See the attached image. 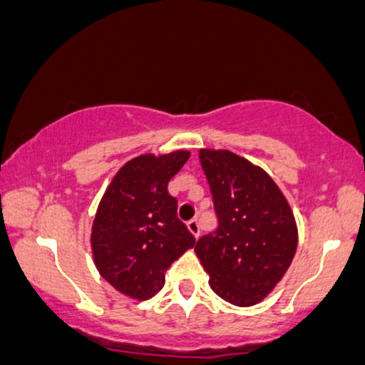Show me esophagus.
Instances as JSON below:
<instances>
[{
	"mask_svg": "<svg viewBox=\"0 0 365 365\" xmlns=\"http://www.w3.org/2000/svg\"><path fill=\"white\" fill-rule=\"evenodd\" d=\"M187 228L190 230V233L194 237H199V221H197V217H192L190 221L187 223Z\"/></svg>",
	"mask_w": 365,
	"mask_h": 365,
	"instance_id": "34e87169",
	"label": "esophagus"
}]
</instances>
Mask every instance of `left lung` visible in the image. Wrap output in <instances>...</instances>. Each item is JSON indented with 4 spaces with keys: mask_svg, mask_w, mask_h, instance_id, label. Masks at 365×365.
Wrapping results in <instances>:
<instances>
[{
    "mask_svg": "<svg viewBox=\"0 0 365 365\" xmlns=\"http://www.w3.org/2000/svg\"><path fill=\"white\" fill-rule=\"evenodd\" d=\"M217 228L195 254L212 292L226 302H261L287 273L297 250V225L287 199L262 168L230 150H199Z\"/></svg>",
    "mask_w": 365,
    "mask_h": 365,
    "instance_id": "8db88e82",
    "label": "left lung"
}]
</instances>
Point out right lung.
Returning <instances> with one entry per match:
<instances>
[{
    "label": "right lung",
    "instance_id": "right-lung-1",
    "mask_svg": "<svg viewBox=\"0 0 365 365\" xmlns=\"http://www.w3.org/2000/svg\"><path fill=\"white\" fill-rule=\"evenodd\" d=\"M188 156L175 150L132 159L104 192L92 225V252L103 278L125 295L139 300L156 295L166 269L195 244L168 192Z\"/></svg>",
    "mask_w": 365,
    "mask_h": 365
}]
</instances>
